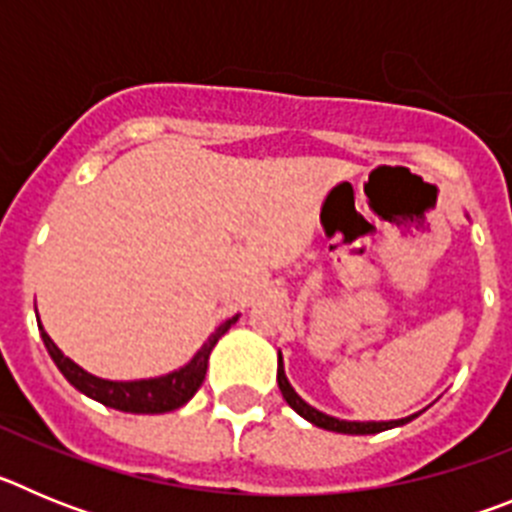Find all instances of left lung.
<instances>
[{
    "instance_id": "left-lung-1",
    "label": "left lung",
    "mask_w": 512,
    "mask_h": 512,
    "mask_svg": "<svg viewBox=\"0 0 512 512\" xmlns=\"http://www.w3.org/2000/svg\"><path fill=\"white\" fill-rule=\"evenodd\" d=\"M277 382H279V390H282V397L287 400V405L295 413H300L302 418L310 420L312 425H318V428H325V431H336V433H348V436H366V433H379V431H387V428H395V425H405L408 420H413L415 415L410 418H402V420H387V423H351V420H338V418H330V415L320 413V410L310 408L300 395H297L292 387H289L287 377H284V364H282V356H279V369H277Z\"/></svg>"
}]
</instances>
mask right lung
<instances>
[{"mask_svg":"<svg viewBox=\"0 0 512 512\" xmlns=\"http://www.w3.org/2000/svg\"><path fill=\"white\" fill-rule=\"evenodd\" d=\"M238 320V315L225 320L220 328L207 338L205 346L197 351L192 361H189L184 369L179 372H171L166 377L158 379H140V382H110V379H99L87 374L81 366H76L69 356H63L58 351L56 343L51 341V336L45 333L43 325H40V336H43L45 348L51 359L56 361V366L61 369V374L74 384L76 390L84 392L92 400L102 402L107 408L122 410V413H169V410L182 408L184 402H189L194 397V392L200 390L202 382H205L207 374V359H210V351L220 336L228 333L230 325Z\"/></svg>","mask_w":512,"mask_h":512,"instance_id":"right-lung-1","label":"right lung"}]
</instances>
